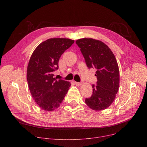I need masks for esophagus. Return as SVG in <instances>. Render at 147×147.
<instances>
[{
  "label": "esophagus",
  "mask_w": 147,
  "mask_h": 147,
  "mask_svg": "<svg viewBox=\"0 0 147 147\" xmlns=\"http://www.w3.org/2000/svg\"><path fill=\"white\" fill-rule=\"evenodd\" d=\"M75 84H76V86H80L81 84H82L81 83H80V82H75Z\"/></svg>",
  "instance_id": "obj_1"
}]
</instances>
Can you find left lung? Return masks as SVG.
<instances>
[{
    "label": "left lung",
    "mask_w": 147,
    "mask_h": 147,
    "mask_svg": "<svg viewBox=\"0 0 147 147\" xmlns=\"http://www.w3.org/2000/svg\"><path fill=\"white\" fill-rule=\"evenodd\" d=\"M85 59L88 68H95L96 85L92 84L91 97L85 102L91 109L101 111L113 102L118 92L120 82L119 69L111 50L102 42L92 38L76 41Z\"/></svg>",
    "instance_id": "obj_1"
}]
</instances>
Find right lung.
Segmentation results:
<instances>
[{
    "mask_svg": "<svg viewBox=\"0 0 147 147\" xmlns=\"http://www.w3.org/2000/svg\"><path fill=\"white\" fill-rule=\"evenodd\" d=\"M74 42L65 38H49L38 45L30 58L27 70L28 88L35 102L45 111L58 108L71 86L69 82L57 80L53 73L58 69L62 54Z\"/></svg>",
    "mask_w": 147,
    "mask_h": 147,
    "instance_id": "add662e5",
    "label": "right lung"
}]
</instances>
